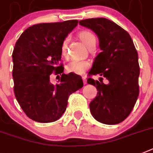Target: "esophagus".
Instances as JSON below:
<instances>
[{
  "label": "esophagus",
  "mask_w": 153,
  "mask_h": 153,
  "mask_svg": "<svg viewBox=\"0 0 153 153\" xmlns=\"http://www.w3.org/2000/svg\"><path fill=\"white\" fill-rule=\"evenodd\" d=\"M82 79H83V81H84V84H87V79H86L85 76H83V77H82Z\"/></svg>",
  "instance_id": "obj_1"
}]
</instances>
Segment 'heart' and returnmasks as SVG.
<instances>
[{"label":"heart","instance_id":"b5f03b06","mask_svg":"<svg viewBox=\"0 0 153 153\" xmlns=\"http://www.w3.org/2000/svg\"><path fill=\"white\" fill-rule=\"evenodd\" d=\"M79 38L81 39L84 45L88 47V48L91 46L93 44H96V39L95 36L88 31H83L79 34ZM69 38L64 39V40L62 43L61 46V52L62 56L65 58H67L68 52H67V44ZM91 63L89 61L87 60H73L69 63L66 66V70L69 73H73L76 74H84L88 68L90 67Z\"/></svg>","mask_w":153,"mask_h":153}]
</instances>
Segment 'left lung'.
I'll list each match as a JSON object with an SVG mask.
<instances>
[{
    "mask_svg": "<svg viewBox=\"0 0 153 153\" xmlns=\"http://www.w3.org/2000/svg\"><path fill=\"white\" fill-rule=\"evenodd\" d=\"M80 26L96 34L102 50L94 59L90 75L102 76L98 80L88 78V83L96 87L97 96L91 102V113L105 124H117L127 118L139 94L138 55L129 33L105 18L79 21ZM108 84L102 82V77Z\"/></svg>",
    "mask_w": 153,
    "mask_h": 153,
    "instance_id": "left-lung-1",
    "label": "left lung"
}]
</instances>
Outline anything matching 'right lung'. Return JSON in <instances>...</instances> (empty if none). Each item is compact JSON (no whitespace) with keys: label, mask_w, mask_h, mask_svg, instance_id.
Returning a JSON list of instances; mask_svg holds the SVG:
<instances>
[{"label":"right lung","mask_w":153,"mask_h":153,"mask_svg":"<svg viewBox=\"0 0 153 153\" xmlns=\"http://www.w3.org/2000/svg\"><path fill=\"white\" fill-rule=\"evenodd\" d=\"M77 20L40 23L26 29L17 40L12 53L14 92L19 104L31 120L51 123L65 113L68 98L83 88L82 78L64 74L61 46L64 39L77 26ZM53 71L62 74L51 84Z\"/></svg>","instance_id":"right-lung-1"}]
</instances>
